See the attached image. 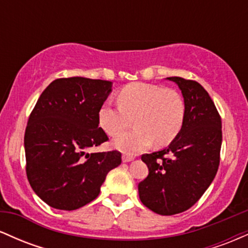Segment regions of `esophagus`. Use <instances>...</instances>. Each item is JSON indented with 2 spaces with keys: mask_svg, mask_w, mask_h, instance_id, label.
Returning a JSON list of instances; mask_svg holds the SVG:
<instances>
[{
  "mask_svg": "<svg viewBox=\"0 0 248 248\" xmlns=\"http://www.w3.org/2000/svg\"><path fill=\"white\" fill-rule=\"evenodd\" d=\"M134 158L135 157H134L133 155H128V154H124V155H122V162H124V163L133 161Z\"/></svg>",
  "mask_w": 248,
  "mask_h": 248,
  "instance_id": "esophagus-1",
  "label": "esophagus"
}]
</instances>
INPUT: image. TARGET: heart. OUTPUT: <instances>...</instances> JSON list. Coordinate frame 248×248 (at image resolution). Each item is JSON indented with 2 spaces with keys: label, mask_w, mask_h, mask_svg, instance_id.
I'll list each match as a JSON object with an SVG mask.
<instances>
[{
  "label": "heart",
  "mask_w": 248,
  "mask_h": 248,
  "mask_svg": "<svg viewBox=\"0 0 248 248\" xmlns=\"http://www.w3.org/2000/svg\"><path fill=\"white\" fill-rule=\"evenodd\" d=\"M119 106L110 102L101 105L98 112L99 126L110 136L118 135L136 121V130L113 141V146L126 154L147 149L155 142L163 147L175 140L183 127L186 105L183 95L161 85L133 82L118 94Z\"/></svg>",
  "instance_id": "1"
}]
</instances>
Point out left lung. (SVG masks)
<instances>
[{
    "label": "left lung",
    "mask_w": 248,
    "mask_h": 248,
    "mask_svg": "<svg viewBox=\"0 0 248 248\" xmlns=\"http://www.w3.org/2000/svg\"><path fill=\"white\" fill-rule=\"evenodd\" d=\"M186 105L181 132L166 149L142 155L149 173L139 183L143 205L162 216L195 205L212 183L219 167L221 119L205 88L197 81L169 77Z\"/></svg>",
    "instance_id": "obj_1"
}]
</instances>
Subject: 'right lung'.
<instances>
[{
  "label": "right lung",
  "instance_id": "right-lung-1",
  "mask_svg": "<svg viewBox=\"0 0 248 248\" xmlns=\"http://www.w3.org/2000/svg\"><path fill=\"white\" fill-rule=\"evenodd\" d=\"M112 81L84 77L56 79L43 91L24 135L27 176L35 193L58 210L72 211L98 197L121 153H87L108 140L98 112Z\"/></svg>",
  "mask_w": 248,
  "mask_h": 248
}]
</instances>
